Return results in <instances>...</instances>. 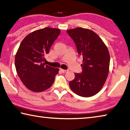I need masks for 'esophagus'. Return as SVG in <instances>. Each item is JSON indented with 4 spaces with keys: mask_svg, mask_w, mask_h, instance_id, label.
Returning a JSON list of instances; mask_svg holds the SVG:
<instances>
[{
    "mask_svg": "<svg viewBox=\"0 0 130 130\" xmlns=\"http://www.w3.org/2000/svg\"><path fill=\"white\" fill-rule=\"evenodd\" d=\"M61 71H62V73H66L68 72V70H65V69H61Z\"/></svg>",
    "mask_w": 130,
    "mask_h": 130,
    "instance_id": "obj_1",
    "label": "esophagus"
}]
</instances>
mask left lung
<instances>
[{
  "label": "left lung",
  "instance_id": "1",
  "mask_svg": "<svg viewBox=\"0 0 130 130\" xmlns=\"http://www.w3.org/2000/svg\"><path fill=\"white\" fill-rule=\"evenodd\" d=\"M75 42L78 54L83 57L82 73H75L69 82L71 90L78 95L90 97L98 93L105 83L109 71L108 49L97 34L83 28L67 30Z\"/></svg>",
  "mask_w": 130,
  "mask_h": 130
}]
</instances>
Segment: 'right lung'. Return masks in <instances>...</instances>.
I'll return each instance as SVG.
<instances>
[{
	"mask_svg": "<svg viewBox=\"0 0 130 130\" xmlns=\"http://www.w3.org/2000/svg\"><path fill=\"white\" fill-rule=\"evenodd\" d=\"M61 32L59 29L44 28L28 35L21 43L15 57L18 76L25 86L34 92H42L54 83L59 69L46 65L44 55Z\"/></svg>",
	"mask_w": 130,
	"mask_h": 130,
	"instance_id": "obj_1",
	"label": "right lung"
}]
</instances>
